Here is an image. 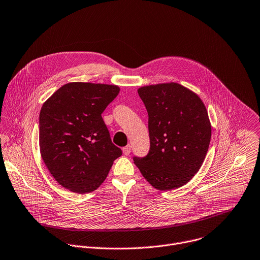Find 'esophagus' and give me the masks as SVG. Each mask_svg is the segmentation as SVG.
I'll use <instances>...</instances> for the list:
<instances>
[{"instance_id":"obj_1","label":"esophagus","mask_w":260,"mask_h":260,"mask_svg":"<svg viewBox=\"0 0 260 260\" xmlns=\"http://www.w3.org/2000/svg\"><path fill=\"white\" fill-rule=\"evenodd\" d=\"M123 153L125 156L129 155L131 153V147L130 146H126L125 148H123Z\"/></svg>"}]
</instances>
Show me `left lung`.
<instances>
[{"label":"left lung","instance_id":"1","mask_svg":"<svg viewBox=\"0 0 260 260\" xmlns=\"http://www.w3.org/2000/svg\"><path fill=\"white\" fill-rule=\"evenodd\" d=\"M148 110L151 148L134 164L154 188L178 189L187 184L207 156L212 126L197 94L177 82L141 86L137 90Z\"/></svg>","mask_w":260,"mask_h":260}]
</instances>
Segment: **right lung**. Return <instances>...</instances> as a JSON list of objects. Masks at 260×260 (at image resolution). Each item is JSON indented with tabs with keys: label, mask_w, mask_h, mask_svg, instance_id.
<instances>
[{
	"label": "right lung",
	"mask_w": 260,
	"mask_h": 260,
	"mask_svg": "<svg viewBox=\"0 0 260 260\" xmlns=\"http://www.w3.org/2000/svg\"><path fill=\"white\" fill-rule=\"evenodd\" d=\"M119 93L114 84L69 82L41 107V157L53 179L71 192L95 191L122 155L101 117Z\"/></svg>",
	"instance_id": "obj_1"
}]
</instances>
